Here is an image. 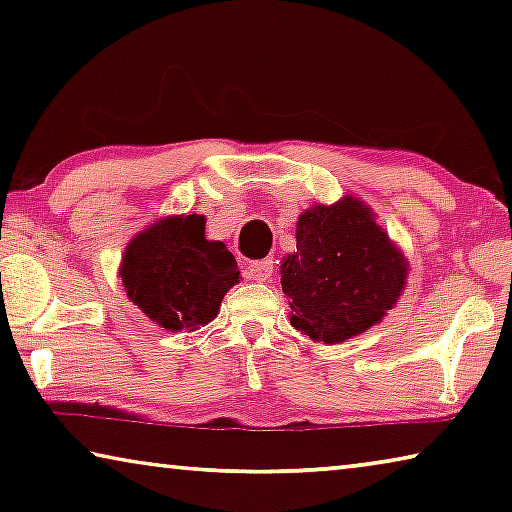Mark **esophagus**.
Segmentation results:
<instances>
[{"instance_id": "1", "label": "esophagus", "mask_w": 512, "mask_h": 512, "mask_svg": "<svg viewBox=\"0 0 512 512\" xmlns=\"http://www.w3.org/2000/svg\"><path fill=\"white\" fill-rule=\"evenodd\" d=\"M273 273V262L271 259H257V262H250L246 266V277L248 280H257V282H264L271 277Z\"/></svg>"}]
</instances>
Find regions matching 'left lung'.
<instances>
[{
    "mask_svg": "<svg viewBox=\"0 0 512 512\" xmlns=\"http://www.w3.org/2000/svg\"><path fill=\"white\" fill-rule=\"evenodd\" d=\"M406 259L359 198L300 214L296 253L282 262L291 325L309 339L341 343L391 309L406 282Z\"/></svg>",
    "mask_w": 512,
    "mask_h": 512,
    "instance_id": "left-lung-1",
    "label": "left lung"
}]
</instances>
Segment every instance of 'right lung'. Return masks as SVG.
<instances>
[{
  "instance_id": "obj_1",
  "label": "right lung",
  "mask_w": 512,
  "mask_h": 512,
  "mask_svg": "<svg viewBox=\"0 0 512 512\" xmlns=\"http://www.w3.org/2000/svg\"><path fill=\"white\" fill-rule=\"evenodd\" d=\"M128 298L160 327H203L239 282L235 255L221 241L205 239L201 214L169 216L128 244L121 262Z\"/></svg>"
}]
</instances>
